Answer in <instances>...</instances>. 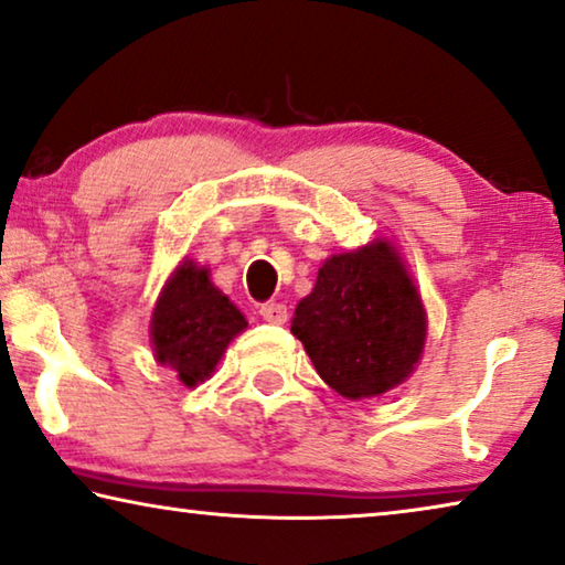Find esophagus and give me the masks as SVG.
Here are the masks:
<instances>
[{"mask_svg":"<svg viewBox=\"0 0 565 565\" xmlns=\"http://www.w3.org/2000/svg\"><path fill=\"white\" fill-rule=\"evenodd\" d=\"M258 315L266 319V322L271 324H284L286 317H289V311L281 305V301H266V305H260Z\"/></svg>","mask_w":565,"mask_h":565,"instance_id":"1","label":"esophagus"}]
</instances>
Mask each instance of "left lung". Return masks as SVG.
I'll return each instance as SVG.
<instances>
[{
  "mask_svg": "<svg viewBox=\"0 0 565 565\" xmlns=\"http://www.w3.org/2000/svg\"><path fill=\"white\" fill-rule=\"evenodd\" d=\"M291 332L332 391L350 401L373 398L414 373L426 311L395 248L381 241L319 268Z\"/></svg>",
  "mask_w": 565,
  "mask_h": 565,
  "instance_id": "obj_1",
  "label": "left lung"
}]
</instances>
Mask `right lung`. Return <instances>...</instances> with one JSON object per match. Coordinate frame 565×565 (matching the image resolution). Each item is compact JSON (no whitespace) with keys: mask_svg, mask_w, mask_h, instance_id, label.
<instances>
[{"mask_svg":"<svg viewBox=\"0 0 565 565\" xmlns=\"http://www.w3.org/2000/svg\"><path fill=\"white\" fill-rule=\"evenodd\" d=\"M243 330L246 319L241 311L210 284L207 268L192 260H184L170 276L151 317L154 355L162 365L174 367L184 385L205 381Z\"/></svg>","mask_w":565,"mask_h":565,"instance_id":"1","label":"right lung"}]
</instances>
